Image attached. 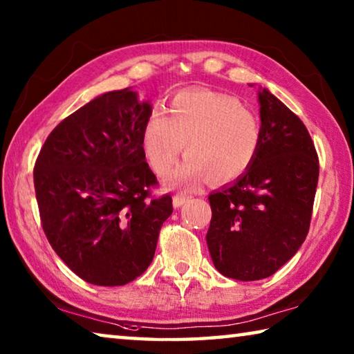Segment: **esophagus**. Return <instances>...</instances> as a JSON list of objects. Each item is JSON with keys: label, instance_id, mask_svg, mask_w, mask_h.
I'll return each mask as SVG.
<instances>
[{"label": "esophagus", "instance_id": "esophagus-1", "mask_svg": "<svg viewBox=\"0 0 354 354\" xmlns=\"http://www.w3.org/2000/svg\"><path fill=\"white\" fill-rule=\"evenodd\" d=\"M189 200V195L187 194H176L175 196H173V206L175 207H181L185 201Z\"/></svg>", "mask_w": 354, "mask_h": 354}]
</instances>
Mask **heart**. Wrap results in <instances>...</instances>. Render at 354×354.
Wrapping results in <instances>:
<instances>
[{"mask_svg": "<svg viewBox=\"0 0 354 354\" xmlns=\"http://www.w3.org/2000/svg\"><path fill=\"white\" fill-rule=\"evenodd\" d=\"M167 112L154 109L142 129L143 153L158 176L169 175L183 148L187 158L173 176L178 184L194 185L207 176L215 183L234 181L256 159L259 118L231 95L184 91Z\"/></svg>", "mask_w": 354, "mask_h": 354, "instance_id": "heart-1", "label": "heart"}]
</instances>
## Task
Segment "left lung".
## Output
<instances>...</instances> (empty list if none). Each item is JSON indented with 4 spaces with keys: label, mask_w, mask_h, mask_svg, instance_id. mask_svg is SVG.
<instances>
[{
    "label": "left lung",
    "mask_w": 354,
    "mask_h": 354,
    "mask_svg": "<svg viewBox=\"0 0 354 354\" xmlns=\"http://www.w3.org/2000/svg\"><path fill=\"white\" fill-rule=\"evenodd\" d=\"M261 145L250 169L209 195L206 242L217 270L257 281L279 270L308 236L319 156L304 123L267 88L259 91Z\"/></svg>",
    "instance_id": "obj_1"
}]
</instances>
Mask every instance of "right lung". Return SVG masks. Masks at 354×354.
Returning a JSON list of instances; mask_svg holds the SVG:
<instances>
[{
	"instance_id": "add662e5",
	"label": "right lung",
	"mask_w": 354,
	"mask_h": 354,
	"mask_svg": "<svg viewBox=\"0 0 354 354\" xmlns=\"http://www.w3.org/2000/svg\"><path fill=\"white\" fill-rule=\"evenodd\" d=\"M151 113L131 88L100 95L64 118L34 165L48 242L71 272L95 286H123L151 263L159 231L173 212L142 148Z\"/></svg>"
}]
</instances>
